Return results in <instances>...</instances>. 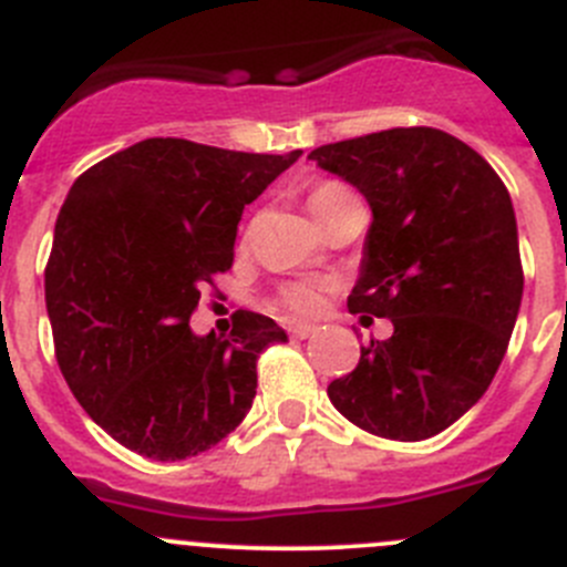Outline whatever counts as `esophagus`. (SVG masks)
<instances>
[{"label":"esophagus","instance_id":"obj_1","mask_svg":"<svg viewBox=\"0 0 567 567\" xmlns=\"http://www.w3.org/2000/svg\"><path fill=\"white\" fill-rule=\"evenodd\" d=\"M311 333H317V326H309V322H292V326H289V337L295 339H306L311 337Z\"/></svg>","mask_w":567,"mask_h":567}]
</instances>
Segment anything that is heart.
<instances>
[{"instance_id":"obj_1","label":"heart","mask_w":567,"mask_h":567,"mask_svg":"<svg viewBox=\"0 0 567 567\" xmlns=\"http://www.w3.org/2000/svg\"><path fill=\"white\" fill-rule=\"evenodd\" d=\"M348 188L342 183H317L309 194V206L315 212V217L320 212H326L328 206H333L337 199L348 197ZM326 292H328V284L320 278H303V280H292L287 287L280 289L278 295V303L289 311V315H298V317H315L320 315L322 306H326Z\"/></svg>"}]
</instances>
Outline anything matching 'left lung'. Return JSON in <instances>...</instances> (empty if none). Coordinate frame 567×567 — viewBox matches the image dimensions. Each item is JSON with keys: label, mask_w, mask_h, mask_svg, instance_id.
I'll return each mask as SVG.
<instances>
[{"label": "left lung", "mask_w": 567, "mask_h": 567, "mask_svg": "<svg viewBox=\"0 0 567 567\" xmlns=\"http://www.w3.org/2000/svg\"><path fill=\"white\" fill-rule=\"evenodd\" d=\"M373 208L353 315L395 331L328 384L333 406L375 436L429 440L487 392L523 298L517 225L504 181L436 127H392L311 150Z\"/></svg>", "instance_id": "1"}]
</instances>
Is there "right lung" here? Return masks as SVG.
<instances>
[{
  "label": "right lung",
  "mask_w": 567,
  "mask_h": 567,
  "mask_svg": "<svg viewBox=\"0 0 567 567\" xmlns=\"http://www.w3.org/2000/svg\"><path fill=\"white\" fill-rule=\"evenodd\" d=\"M144 138L69 188L44 269L69 390L125 449L158 462L217 445L250 412L256 361L284 328L236 311L194 337L199 292L234 264L245 206L300 158Z\"/></svg>",
  "instance_id": "add662e5"
}]
</instances>
